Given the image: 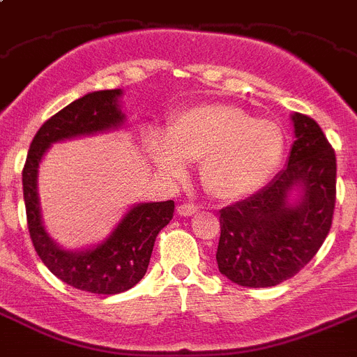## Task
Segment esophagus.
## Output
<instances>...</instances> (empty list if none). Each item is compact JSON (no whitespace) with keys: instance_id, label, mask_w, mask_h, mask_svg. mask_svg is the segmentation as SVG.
Returning <instances> with one entry per match:
<instances>
[{"instance_id":"34e87169","label":"esophagus","mask_w":357,"mask_h":357,"mask_svg":"<svg viewBox=\"0 0 357 357\" xmlns=\"http://www.w3.org/2000/svg\"><path fill=\"white\" fill-rule=\"evenodd\" d=\"M199 212V206L192 203H183L178 206V213L183 217H188V215H194V213Z\"/></svg>"}]
</instances>
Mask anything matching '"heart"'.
<instances>
[{
  "instance_id": "b5f03b06",
  "label": "heart",
  "mask_w": 357,
  "mask_h": 357,
  "mask_svg": "<svg viewBox=\"0 0 357 357\" xmlns=\"http://www.w3.org/2000/svg\"><path fill=\"white\" fill-rule=\"evenodd\" d=\"M151 156L172 178L183 160L201 161V181L219 201H237L264 187L284 154V135L271 120L230 104H199L170 120L167 140L151 138Z\"/></svg>"
}]
</instances>
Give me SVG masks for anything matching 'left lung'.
<instances>
[{"label": "left lung", "mask_w": 357, "mask_h": 357, "mask_svg": "<svg viewBox=\"0 0 357 357\" xmlns=\"http://www.w3.org/2000/svg\"><path fill=\"white\" fill-rule=\"evenodd\" d=\"M286 169L248 199L221 210L217 266L246 287H271L311 262L331 231L336 204V154L321 127L294 113ZM293 190L301 199L289 203Z\"/></svg>", "instance_id": "obj_1"}]
</instances>
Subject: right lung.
<instances>
[{"label":"right lung","instance_id":"obj_1","mask_svg":"<svg viewBox=\"0 0 357 357\" xmlns=\"http://www.w3.org/2000/svg\"><path fill=\"white\" fill-rule=\"evenodd\" d=\"M120 95V89L93 91L55 113L33 136L23 167L26 222L37 255L68 286L93 294L123 293L144 278L154 241L174 215V201L136 204L97 248L66 252L48 237L41 222L37 167L46 149L55 142L119 127L123 122Z\"/></svg>","mask_w":357,"mask_h":357}]
</instances>
